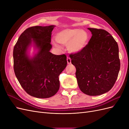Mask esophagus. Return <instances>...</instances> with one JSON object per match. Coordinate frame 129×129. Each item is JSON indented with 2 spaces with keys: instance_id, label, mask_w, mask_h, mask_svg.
Wrapping results in <instances>:
<instances>
[{
  "instance_id": "esophagus-1",
  "label": "esophagus",
  "mask_w": 129,
  "mask_h": 129,
  "mask_svg": "<svg viewBox=\"0 0 129 129\" xmlns=\"http://www.w3.org/2000/svg\"><path fill=\"white\" fill-rule=\"evenodd\" d=\"M67 63L68 64H71V59L69 57H67Z\"/></svg>"
}]
</instances>
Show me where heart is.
<instances>
[{"instance_id": "1", "label": "heart", "mask_w": 129, "mask_h": 129, "mask_svg": "<svg viewBox=\"0 0 129 129\" xmlns=\"http://www.w3.org/2000/svg\"><path fill=\"white\" fill-rule=\"evenodd\" d=\"M56 40L60 44L67 45L68 51L79 53L84 50L88 44L89 35L84 30L78 28H66L60 30L56 34ZM53 45L58 47L56 41L53 40Z\"/></svg>"}]
</instances>
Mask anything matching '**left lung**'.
<instances>
[{"label":"left lung","instance_id":"left-lung-1","mask_svg":"<svg viewBox=\"0 0 129 129\" xmlns=\"http://www.w3.org/2000/svg\"><path fill=\"white\" fill-rule=\"evenodd\" d=\"M88 29L92 37L86 47L69 56L76 68L81 90L89 96H98L110 90L117 79L120 66L118 46L107 30Z\"/></svg>","mask_w":129,"mask_h":129}]
</instances>
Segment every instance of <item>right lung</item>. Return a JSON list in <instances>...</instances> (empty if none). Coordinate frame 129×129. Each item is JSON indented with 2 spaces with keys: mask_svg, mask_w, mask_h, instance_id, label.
<instances>
[{
  "mask_svg": "<svg viewBox=\"0 0 129 129\" xmlns=\"http://www.w3.org/2000/svg\"><path fill=\"white\" fill-rule=\"evenodd\" d=\"M54 27H29L22 33L14 47L15 75L24 90L37 98H49L56 94L60 88L58 76L67 64L65 54L56 55L49 52ZM32 41L39 51L30 59L26 50Z\"/></svg>",
  "mask_w": 129,
  "mask_h": 129,
  "instance_id": "obj_1",
  "label": "right lung"
}]
</instances>
